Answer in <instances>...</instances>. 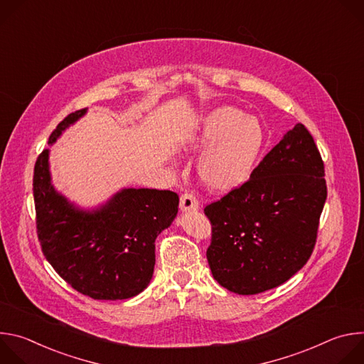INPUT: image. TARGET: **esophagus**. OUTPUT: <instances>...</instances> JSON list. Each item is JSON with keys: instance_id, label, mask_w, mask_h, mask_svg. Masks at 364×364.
I'll return each instance as SVG.
<instances>
[{"instance_id": "1", "label": "esophagus", "mask_w": 364, "mask_h": 364, "mask_svg": "<svg viewBox=\"0 0 364 364\" xmlns=\"http://www.w3.org/2000/svg\"><path fill=\"white\" fill-rule=\"evenodd\" d=\"M180 209L183 212H190V210H197L198 209V200L194 194L191 193H184L180 198Z\"/></svg>"}]
</instances>
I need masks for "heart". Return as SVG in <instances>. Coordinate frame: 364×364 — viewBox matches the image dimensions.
<instances>
[{
    "instance_id": "heart-1",
    "label": "heart",
    "mask_w": 364,
    "mask_h": 364,
    "mask_svg": "<svg viewBox=\"0 0 364 364\" xmlns=\"http://www.w3.org/2000/svg\"><path fill=\"white\" fill-rule=\"evenodd\" d=\"M264 129L255 118L243 117L233 107H219L205 114L186 149H203L197 173L201 181L215 191H230L250 176L264 145Z\"/></svg>"
}]
</instances>
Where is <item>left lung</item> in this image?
<instances>
[{
    "mask_svg": "<svg viewBox=\"0 0 364 364\" xmlns=\"http://www.w3.org/2000/svg\"><path fill=\"white\" fill-rule=\"evenodd\" d=\"M324 163L296 124L250 178L204 207L212 223L205 256L213 278L240 295L287 282L309 259L327 198Z\"/></svg>",
    "mask_w": 364,
    "mask_h": 364,
    "instance_id": "1",
    "label": "left lung"
}]
</instances>
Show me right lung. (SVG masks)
<instances>
[{
	"label": "right lung",
	"mask_w": 364,
	"mask_h": 364,
	"mask_svg": "<svg viewBox=\"0 0 364 364\" xmlns=\"http://www.w3.org/2000/svg\"><path fill=\"white\" fill-rule=\"evenodd\" d=\"M86 114L68 115L51 132L53 144ZM36 225L41 250L55 271L93 299H127L142 292L154 272L155 239L178 212L170 190L124 188L96 210H82L51 184L48 149L33 176Z\"/></svg>",
	"instance_id": "right-lung-1"
}]
</instances>
